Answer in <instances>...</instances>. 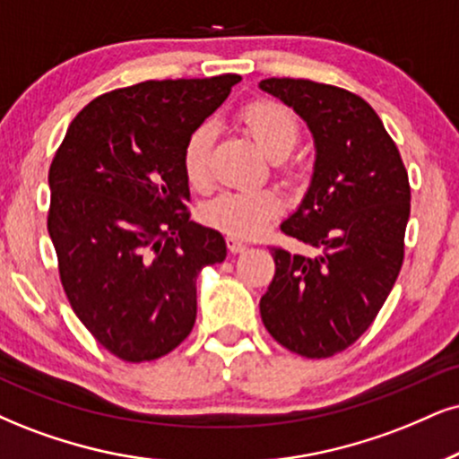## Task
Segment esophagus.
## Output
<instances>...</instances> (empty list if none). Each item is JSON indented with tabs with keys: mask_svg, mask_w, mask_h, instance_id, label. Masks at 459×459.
<instances>
[{
	"mask_svg": "<svg viewBox=\"0 0 459 459\" xmlns=\"http://www.w3.org/2000/svg\"><path fill=\"white\" fill-rule=\"evenodd\" d=\"M225 245H228V248H230V253H245L247 251V245L242 240H238V238H231V236H228V238H225Z\"/></svg>",
	"mask_w": 459,
	"mask_h": 459,
	"instance_id": "esophagus-1",
	"label": "esophagus"
}]
</instances>
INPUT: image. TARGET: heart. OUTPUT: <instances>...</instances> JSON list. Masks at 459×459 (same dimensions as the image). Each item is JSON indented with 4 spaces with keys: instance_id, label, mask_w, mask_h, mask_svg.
<instances>
[{
    "instance_id": "b5f03b06",
    "label": "heart",
    "mask_w": 459,
    "mask_h": 459,
    "mask_svg": "<svg viewBox=\"0 0 459 459\" xmlns=\"http://www.w3.org/2000/svg\"><path fill=\"white\" fill-rule=\"evenodd\" d=\"M238 123L270 160H285L299 140L298 117L291 108L273 100L248 101L238 112ZM212 143L214 127L211 123H202L186 135L180 152L185 177L197 191H206L212 183ZM281 211L282 202L273 189L225 191L202 208L200 217L208 228L221 234L251 240L264 234L270 221L279 217Z\"/></svg>"
}]
</instances>
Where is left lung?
<instances>
[{
  "label": "left lung",
  "instance_id": "1",
  "mask_svg": "<svg viewBox=\"0 0 459 459\" xmlns=\"http://www.w3.org/2000/svg\"><path fill=\"white\" fill-rule=\"evenodd\" d=\"M259 87L308 123L316 149L313 183L281 225L316 255L270 248L276 270L259 313L285 349L332 358L372 325L398 279L409 174L392 135L359 95L304 78H265Z\"/></svg>",
  "mask_w": 459,
  "mask_h": 459
}]
</instances>
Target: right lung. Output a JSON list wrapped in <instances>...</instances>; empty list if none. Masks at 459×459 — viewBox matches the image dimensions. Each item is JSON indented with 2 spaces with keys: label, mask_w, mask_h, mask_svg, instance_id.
Returning a JSON list of instances; mask_svg holds the SVG:
<instances>
[{
  "label": "right lung",
  "mask_w": 459,
  "mask_h": 459,
  "mask_svg": "<svg viewBox=\"0 0 459 459\" xmlns=\"http://www.w3.org/2000/svg\"><path fill=\"white\" fill-rule=\"evenodd\" d=\"M238 74L144 81L100 95L48 169V234L70 307L106 351L151 361L194 330L195 279L228 255L191 221L180 152Z\"/></svg>",
  "instance_id": "add662e5"
}]
</instances>
